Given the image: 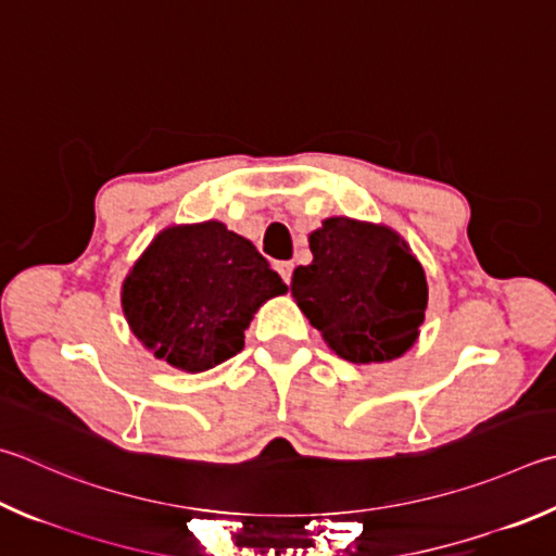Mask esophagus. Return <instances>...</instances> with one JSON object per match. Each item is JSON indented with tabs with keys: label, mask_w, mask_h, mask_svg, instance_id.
<instances>
[{
	"label": "esophagus",
	"mask_w": 556,
	"mask_h": 556,
	"mask_svg": "<svg viewBox=\"0 0 556 556\" xmlns=\"http://www.w3.org/2000/svg\"><path fill=\"white\" fill-rule=\"evenodd\" d=\"M277 271L281 275V279L287 281H291V271H294V262H277Z\"/></svg>",
	"instance_id": "obj_1"
}]
</instances>
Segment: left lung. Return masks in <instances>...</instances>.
Instances as JSON below:
<instances>
[{
	"mask_svg": "<svg viewBox=\"0 0 556 556\" xmlns=\"http://www.w3.org/2000/svg\"><path fill=\"white\" fill-rule=\"evenodd\" d=\"M311 265L291 294L342 359L369 365L401 357L426 318L428 285L408 245L383 226L328 218L313 230Z\"/></svg>",
	"mask_w": 556,
	"mask_h": 556,
	"instance_id": "8db88e82",
	"label": "left lung"
}]
</instances>
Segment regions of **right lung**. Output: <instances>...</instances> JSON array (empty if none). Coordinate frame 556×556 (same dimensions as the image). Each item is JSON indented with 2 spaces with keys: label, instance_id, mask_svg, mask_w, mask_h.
<instances>
[{
  "label": "right lung",
  "instance_id": "1",
  "mask_svg": "<svg viewBox=\"0 0 556 556\" xmlns=\"http://www.w3.org/2000/svg\"><path fill=\"white\" fill-rule=\"evenodd\" d=\"M285 291L250 240L206 220L163 230L130 269L121 304L157 359L206 371L243 350L252 313Z\"/></svg>",
  "mask_w": 556,
  "mask_h": 556
}]
</instances>
